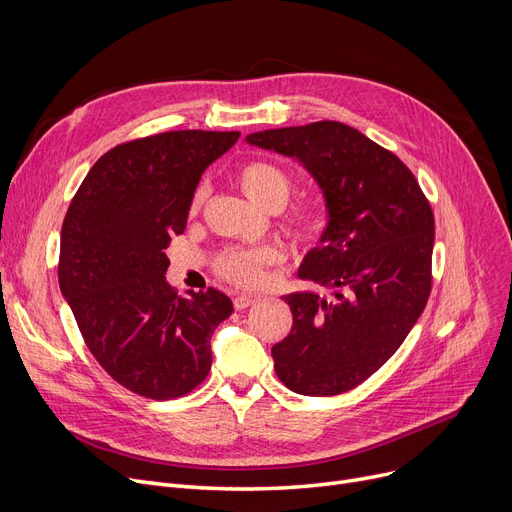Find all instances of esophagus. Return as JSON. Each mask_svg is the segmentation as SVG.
<instances>
[{"mask_svg":"<svg viewBox=\"0 0 512 512\" xmlns=\"http://www.w3.org/2000/svg\"><path fill=\"white\" fill-rule=\"evenodd\" d=\"M257 301H259V297H255V294H238V297H234V307L240 311V309L251 307Z\"/></svg>","mask_w":512,"mask_h":512,"instance_id":"esophagus-1","label":"esophagus"}]
</instances>
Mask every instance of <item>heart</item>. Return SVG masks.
<instances>
[{
	"label": "heart",
	"instance_id": "1",
	"mask_svg": "<svg viewBox=\"0 0 512 512\" xmlns=\"http://www.w3.org/2000/svg\"><path fill=\"white\" fill-rule=\"evenodd\" d=\"M236 182L257 207H282L290 193V176L270 164V161H249L236 172ZM203 199V191H199L193 199V211L199 209ZM286 230L292 238L301 242H311L317 238L321 230V211L313 203H303L294 207L286 220ZM278 259L276 247H245L230 249L218 259V272L226 280L253 286L261 280L263 267Z\"/></svg>",
	"mask_w": 512,
	"mask_h": 512
}]
</instances>
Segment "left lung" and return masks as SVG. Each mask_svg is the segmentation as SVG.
<instances>
[{"mask_svg": "<svg viewBox=\"0 0 512 512\" xmlns=\"http://www.w3.org/2000/svg\"><path fill=\"white\" fill-rule=\"evenodd\" d=\"M249 145L294 157L324 193L328 224L292 292L290 334L274 344L280 382L336 396L378 371L405 342L432 290L434 213L402 161L342 122L253 132Z\"/></svg>", "mask_w": 512, "mask_h": 512, "instance_id": "left-lung-1", "label": "left lung"}]
</instances>
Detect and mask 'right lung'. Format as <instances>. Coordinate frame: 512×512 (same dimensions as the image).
<instances>
[{
  "label": "right lung",
  "instance_id": "add662e5",
  "mask_svg": "<svg viewBox=\"0 0 512 512\" xmlns=\"http://www.w3.org/2000/svg\"><path fill=\"white\" fill-rule=\"evenodd\" d=\"M240 132L172 130L101 155L62 224L60 290L99 365L134 394L170 400L211 369V334L232 313L224 292L178 297L164 249L184 232L203 172Z\"/></svg>",
  "mask_w": 512,
  "mask_h": 512
}]
</instances>
